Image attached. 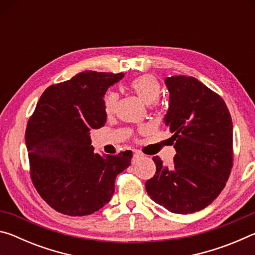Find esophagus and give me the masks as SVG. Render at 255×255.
<instances>
[{
  "label": "esophagus",
  "instance_id": "esophagus-1",
  "mask_svg": "<svg viewBox=\"0 0 255 255\" xmlns=\"http://www.w3.org/2000/svg\"><path fill=\"white\" fill-rule=\"evenodd\" d=\"M143 157V154H140L139 152H136L135 154H133V161H136V159Z\"/></svg>",
  "mask_w": 255,
  "mask_h": 255
}]
</instances>
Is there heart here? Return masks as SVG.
I'll return each instance as SVG.
<instances>
[{
	"instance_id": "1",
	"label": "heart",
	"mask_w": 255,
	"mask_h": 255,
	"mask_svg": "<svg viewBox=\"0 0 255 255\" xmlns=\"http://www.w3.org/2000/svg\"><path fill=\"white\" fill-rule=\"evenodd\" d=\"M130 89L136 96L140 99L146 105L155 102L158 99L161 86L157 80L153 75H141L133 79L130 82ZM118 101V93L115 91L108 92L103 98V109L105 112L110 116L115 112L116 106Z\"/></svg>"
}]
</instances>
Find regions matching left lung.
<instances>
[{"label":"left lung","mask_w":255,"mask_h":255,"mask_svg":"<svg viewBox=\"0 0 255 255\" xmlns=\"http://www.w3.org/2000/svg\"><path fill=\"white\" fill-rule=\"evenodd\" d=\"M170 105L164 117L176 154L170 166L154 156L146 181L150 199L174 214L206 208L225 188L233 167V123L223 98L192 76L166 77Z\"/></svg>","instance_id":"1"}]
</instances>
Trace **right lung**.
<instances>
[{
	"instance_id": "add662e5",
	"label": "right lung",
	"mask_w": 255,
	"mask_h": 255,
	"mask_svg": "<svg viewBox=\"0 0 255 255\" xmlns=\"http://www.w3.org/2000/svg\"><path fill=\"white\" fill-rule=\"evenodd\" d=\"M124 73L81 72L46 89L25 129L30 176L51 208L68 216L96 213L110 201L116 176L130 165L131 150L94 153L90 130L105 126L103 98Z\"/></svg>"
}]
</instances>
